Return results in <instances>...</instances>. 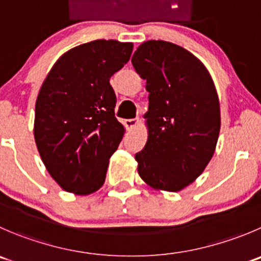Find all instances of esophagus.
Returning a JSON list of instances; mask_svg holds the SVG:
<instances>
[{
    "mask_svg": "<svg viewBox=\"0 0 261 261\" xmlns=\"http://www.w3.org/2000/svg\"><path fill=\"white\" fill-rule=\"evenodd\" d=\"M138 123H139V118H133V120L125 121V126L127 130H133V128H135L136 126H138Z\"/></svg>",
    "mask_w": 261,
    "mask_h": 261,
    "instance_id": "obj_1",
    "label": "esophagus"
}]
</instances>
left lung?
Masks as SVG:
<instances>
[{"instance_id": "1", "label": "left lung", "mask_w": 261, "mask_h": 261, "mask_svg": "<svg viewBox=\"0 0 261 261\" xmlns=\"http://www.w3.org/2000/svg\"><path fill=\"white\" fill-rule=\"evenodd\" d=\"M131 62L149 92L148 140L135 154L138 172L153 189L179 191L203 173L216 150L221 110L213 79L199 58L164 40L144 42Z\"/></svg>"}]
</instances>
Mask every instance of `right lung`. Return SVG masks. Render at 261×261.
<instances>
[{
    "label": "right lung",
    "instance_id": "1",
    "mask_svg": "<svg viewBox=\"0 0 261 261\" xmlns=\"http://www.w3.org/2000/svg\"><path fill=\"white\" fill-rule=\"evenodd\" d=\"M133 43L98 39L63 53L35 102L34 139L43 163L65 191L89 195L105 184L125 134L110 84L130 60Z\"/></svg>",
    "mask_w": 261,
    "mask_h": 261
}]
</instances>
